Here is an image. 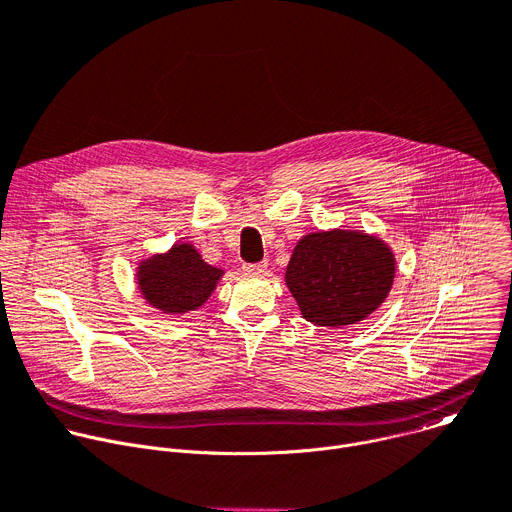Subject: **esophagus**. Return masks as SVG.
Instances as JSON below:
<instances>
[{"instance_id":"34e87169","label":"esophagus","mask_w":512,"mask_h":512,"mask_svg":"<svg viewBox=\"0 0 512 512\" xmlns=\"http://www.w3.org/2000/svg\"><path fill=\"white\" fill-rule=\"evenodd\" d=\"M243 271L249 273V275H263L267 271V263L265 261H259V263H245L243 265Z\"/></svg>"}]
</instances>
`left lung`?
I'll return each instance as SVG.
<instances>
[{
  "mask_svg": "<svg viewBox=\"0 0 512 512\" xmlns=\"http://www.w3.org/2000/svg\"><path fill=\"white\" fill-rule=\"evenodd\" d=\"M396 273L390 247L357 230L312 232L298 241L286 284L302 316L320 327H345L374 312Z\"/></svg>",
  "mask_w": 512,
  "mask_h": 512,
  "instance_id": "obj_1",
  "label": "left lung"
}]
</instances>
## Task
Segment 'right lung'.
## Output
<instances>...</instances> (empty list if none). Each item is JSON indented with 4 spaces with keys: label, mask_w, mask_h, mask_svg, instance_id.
<instances>
[{
    "label": "right lung",
    "mask_w": 512,
    "mask_h": 512,
    "mask_svg": "<svg viewBox=\"0 0 512 512\" xmlns=\"http://www.w3.org/2000/svg\"><path fill=\"white\" fill-rule=\"evenodd\" d=\"M136 277L138 290L151 306L167 314H183L210 298L222 269L208 265L190 243H181L143 261Z\"/></svg>",
    "instance_id": "right-lung-1"
}]
</instances>
